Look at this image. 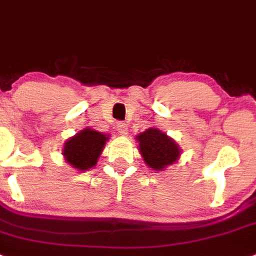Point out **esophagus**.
<instances>
[{
	"mask_svg": "<svg viewBox=\"0 0 256 256\" xmlns=\"http://www.w3.org/2000/svg\"><path fill=\"white\" fill-rule=\"evenodd\" d=\"M117 131H118L121 135H128V124L125 122H118V125H117Z\"/></svg>",
	"mask_w": 256,
	"mask_h": 256,
	"instance_id": "1",
	"label": "esophagus"
}]
</instances>
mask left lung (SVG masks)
Returning a JSON list of instances; mask_svg holds the SVG:
<instances>
[{
  "mask_svg": "<svg viewBox=\"0 0 256 256\" xmlns=\"http://www.w3.org/2000/svg\"><path fill=\"white\" fill-rule=\"evenodd\" d=\"M136 140L144 162L153 170H164L180 157L179 146L158 128H146L138 135Z\"/></svg>",
  "mask_w": 256,
  "mask_h": 256,
  "instance_id": "left-lung-1",
  "label": "left lung"
}]
</instances>
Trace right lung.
I'll return each instance as SVG.
<instances>
[{
  "mask_svg": "<svg viewBox=\"0 0 256 256\" xmlns=\"http://www.w3.org/2000/svg\"><path fill=\"white\" fill-rule=\"evenodd\" d=\"M106 140L108 136L106 134L90 128H84L66 142L63 148L64 158L72 168L88 171L96 165Z\"/></svg>",
  "mask_w": 256,
  "mask_h": 256,
  "instance_id": "obj_1",
  "label": "right lung"
}]
</instances>
